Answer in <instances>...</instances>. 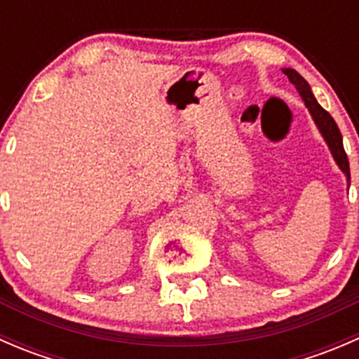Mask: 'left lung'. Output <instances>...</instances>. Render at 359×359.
<instances>
[{
    "label": "left lung",
    "instance_id": "obj_1",
    "mask_svg": "<svg viewBox=\"0 0 359 359\" xmlns=\"http://www.w3.org/2000/svg\"><path fill=\"white\" fill-rule=\"evenodd\" d=\"M283 72L288 76V79H290L292 85H295L297 92H299L300 97H302L304 104H306V107L309 109L314 123H316L318 128H320L321 135H323L325 140H327V144H328V147H330L332 154H334L337 165H339L340 170L346 173L347 184H351L349 159H347L346 151H344L342 135H340V130H339V126H337V123L334 121V118H332V116L328 114V112L316 102L314 95L311 93L309 83H307L306 79H304L302 76L295 71V69H283Z\"/></svg>",
    "mask_w": 359,
    "mask_h": 359
}]
</instances>
